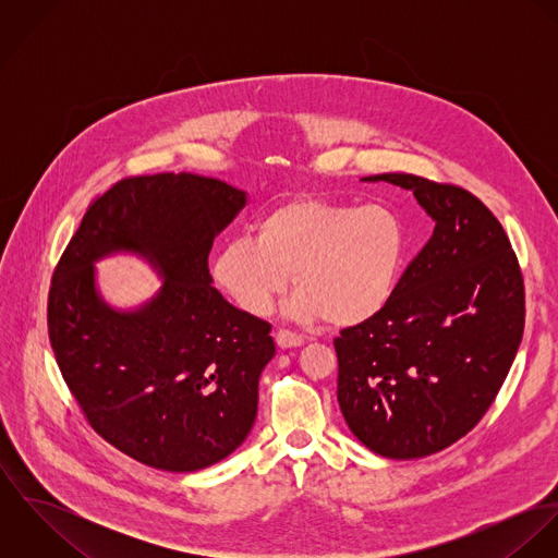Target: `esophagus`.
<instances>
[{
  "mask_svg": "<svg viewBox=\"0 0 558 558\" xmlns=\"http://www.w3.org/2000/svg\"><path fill=\"white\" fill-rule=\"evenodd\" d=\"M275 339H277V345H279V348H296V345H301V343L305 341L303 335H299V332H294V330H290V328H279L277 335H275Z\"/></svg>",
  "mask_w": 558,
  "mask_h": 558,
  "instance_id": "1",
  "label": "esophagus"
}]
</instances>
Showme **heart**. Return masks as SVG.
<instances>
[{
    "instance_id": "b5f03b06",
    "label": "heart",
    "mask_w": 558,
    "mask_h": 558,
    "mask_svg": "<svg viewBox=\"0 0 558 558\" xmlns=\"http://www.w3.org/2000/svg\"><path fill=\"white\" fill-rule=\"evenodd\" d=\"M403 251L405 230L391 208L303 195L268 210L255 239L228 240L213 277L240 310L264 316L292 275V316L352 326L387 307Z\"/></svg>"
}]
</instances>
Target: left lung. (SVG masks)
<instances>
[{"label": "left lung", "instance_id": "obj_1", "mask_svg": "<svg viewBox=\"0 0 558 558\" xmlns=\"http://www.w3.org/2000/svg\"><path fill=\"white\" fill-rule=\"evenodd\" d=\"M436 221L387 307L335 337L337 399L374 453L414 460L466 436L498 396L524 332V279L500 221L471 191L414 173Z\"/></svg>", "mask_w": 558, "mask_h": 558}]
</instances>
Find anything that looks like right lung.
I'll list each match as a JSON object with an SVG mask.
<instances>
[{
    "label": "right lung",
    "instance_id": "right-lung-1",
    "mask_svg": "<svg viewBox=\"0 0 558 558\" xmlns=\"http://www.w3.org/2000/svg\"><path fill=\"white\" fill-rule=\"evenodd\" d=\"M244 191L197 173L133 175L96 195L51 279L47 324L58 367L89 427L129 458L169 473L213 466L239 449L275 356L270 324L210 283L215 236ZM126 247L168 281L135 315L93 292L90 262Z\"/></svg>",
    "mask_w": 558,
    "mask_h": 558
}]
</instances>
